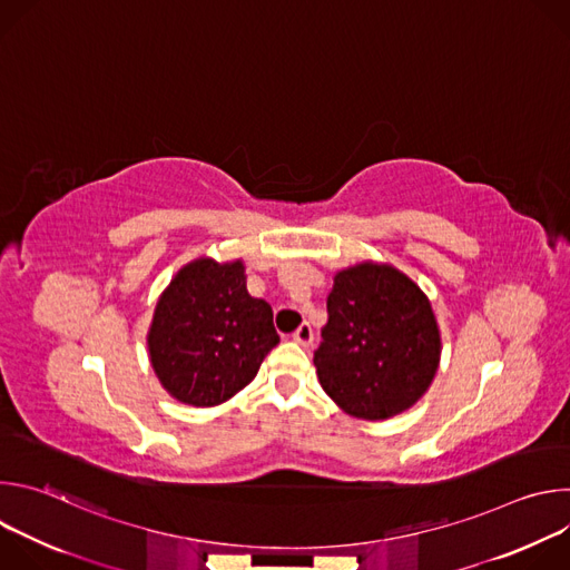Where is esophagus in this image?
Segmentation results:
<instances>
[{
    "label": "esophagus",
    "instance_id": "obj_1",
    "mask_svg": "<svg viewBox=\"0 0 570 570\" xmlns=\"http://www.w3.org/2000/svg\"><path fill=\"white\" fill-rule=\"evenodd\" d=\"M293 341L299 343V345H304V347H308V345L313 343V330H311L308 322H302V324H299V327H297L295 334H293Z\"/></svg>",
    "mask_w": 570,
    "mask_h": 570
}]
</instances>
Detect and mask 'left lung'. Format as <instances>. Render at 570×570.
<instances>
[{
	"instance_id": "1",
	"label": "left lung",
	"mask_w": 570,
	"mask_h": 570,
	"mask_svg": "<svg viewBox=\"0 0 570 570\" xmlns=\"http://www.w3.org/2000/svg\"><path fill=\"white\" fill-rule=\"evenodd\" d=\"M313 363L322 390L358 420L415 405L440 365V330L424 291L387 264L336 273Z\"/></svg>"
}]
</instances>
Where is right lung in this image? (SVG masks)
<instances>
[{
	"mask_svg": "<svg viewBox=\"0 0 570 570\" xmlns=\"http://www.w3.org/2000/svg\"><path fill=\"white\" fill-rule=\"evenodd\" d=\"M150 365L165 390L209 409L246 387L279 343L273 308L246 288L240 259L200 257L159 295L148 330Z\"/></svg>",
	"mask_w": 570,
	"mask_h": 570,
	"instance_id": "right-lung-1",
	"label": "right lung"
}]
</instances>
